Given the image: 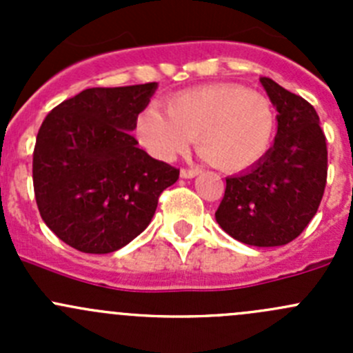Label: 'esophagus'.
Masks as SVG:
<instances>
[{
	"instance_id": "34e87169",
	"label": "esophagus",
	"mask_w": 353,
	"mask_h": 353,
	"mask_svg": "<svg viewBox=\"0 0 353 353\" xmlns=\"http://www.w3.org/2000/svg\"><path fill=\"white\" fill-rule=\"evenodd\" d=\"M201 170L198 167H191V169H181V177L183 179H191V177H196Z\"/></svg>"
}]
</instances>
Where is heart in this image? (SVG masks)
Wrapping results in <instances>:
<instances>
[{"mask_svg":"<svg viewBox=\"0 0 353 353\" xmlns=\"http://www.w3.org/2000/svg\"><path fill=\"white\" fill-rule=\"evenodd\" d=\"M167 114L145 109L137 119L141 147L170 162L196 137L198 150L225 172L249 169L268 154L276 133V110L259 92L236 83L190 88L167 99Z\"/></svg>","mask_w":353,"mask_h":353,"instance_id":"1","label":"heart"}]
</instances>
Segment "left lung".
I'll list each match as a JSON object with an SVG mask.
<instances>
[{"label":"left lung","instance_id":"obj_1","mask_svg":"<svg viewBox=\"0 0 353 353\" xmlns=\"http://www.w3.org/2000/svg\"><path fill=\"white\" fill-rule=\"evenodd\" d=\"M259 81L279 110L275 143L254 165L227 177L215 219L234 239L273 248L301 236L318 212L328 176V150L316 109L272 78Z\"/></svg>","mask_w":353,"mask_h":353}]
</instances>
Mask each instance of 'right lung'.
Segmentation results:
<instances>
[{
    "mask_svg": "<svg viewBox=\"0 0 353 353\" xmlns=\"http://www.w3.org/2000/svg\"><path fill=\"white\" fill-rule=\"evenodd\" d=\"M155 81L87 88L46 116L32 177L46 225L71 248L108 254L140 236L179 169L152 159L131 137Z\"/></svg>",
    "mask_w": 353,
    "mask_h": 353,
    "instance_id": "right-lung-1",
    "label": "right lung"
}]
</instances>
